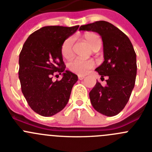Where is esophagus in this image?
I'll list each match as a JSON object with an SVG mask.
<instances>
[{
	"instance_id": "34e87169",
	"label": "esophagus",
	"mask_w": 152,
	"mask_h": 152,
	"mask_svg": "<svg viewBox=\"0 0 152 152\" xmlns=\"http://www.w3.org/2000/svg\"><path fill=\"white\" fill-rule=\"evenodd\" d=\"M77 77H78L79 80H83V79L85 77H84V75H78Z\"/></svg>"
}]
</instances>
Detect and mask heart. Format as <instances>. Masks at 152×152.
Segmentation results:
<instances>
[{
    "instance_id": "heart-1",
    "label": "heart",
    "mask_w": 152,
    "mask_h": 152,
    "mask_svg": "<svg viewBox=\"0 0 152 152\" xmlns=\"http://www.w3.org/2000/svg\"><path fill=\"white\" fill-rule=\"evenodd\" d=\"M83 38L89 43L90 47L93 50L102 45V40L98 34L92 32H86L83 35ZM73 37H68L62 43L60 51L64 58H69L72 55V46H73ZM95 66V63L92 60H84L81 59H75L68 64V67L71 72L78 75H84L89 70Z\"/></svg>"
}]
</instances>
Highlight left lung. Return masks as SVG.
Returning <instances> with one entry per match:
<instances>
[{"label":"left lung","mask_w":152,"mask_h":152,"mask_svg":"<svg viewBox=\"0 0 152 152\" xmlns=\"http://www.w3.org/2000/svg\"><path fill=\"white\" fill-rule=\"evenodd\" d=\"M80 30L96 32L102 37L104 61L95 71L107 77V84L99 81L89 92L96 111L107 116L121 112L128 103L135 85L137 58L129 38L118 28L105 21L82 25Z\"/></svg>","instance_id":"left-lung-1"}]
</instances>
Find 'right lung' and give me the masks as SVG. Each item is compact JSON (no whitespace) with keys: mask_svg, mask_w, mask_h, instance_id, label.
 Masks as SVG:
<instances>
[{"mask_svg":"<svg viewBox=\"0 0 152 152\" xmlns=\"http://www.w3.org/2000/svg\"><path fill=\"white\" fill-rule=\"evenodd\" d=\"M78 27H43L29 36L21 49L18 61L21 92L30 108L42 116L61 111L77 82V75L65 71L60 48ZM55 72L63 73V78L53 82L52 76Z\"/></svg>","mask_w":152,"mask_h":152,"instance_id":"add662e5","label":"right lung"}]
</instances>
